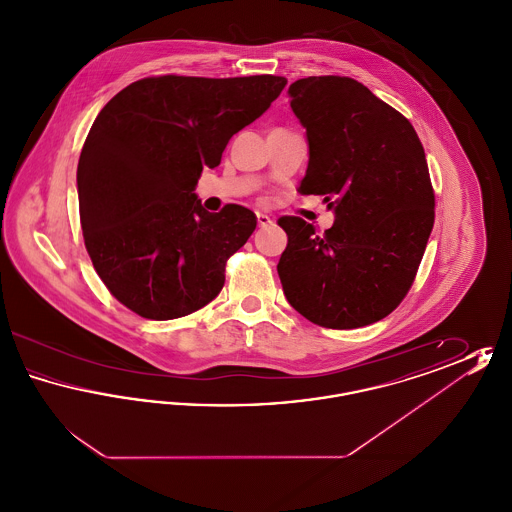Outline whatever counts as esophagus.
Masks as SVG:
<instances>
[{
	"label": "esophagus",
	"mask_w": 512,
	"mask_h": 512,
	"mask_svg": "<svg viewBox=\"0 0 512 512\" xmlns=\"http://www.w3.org/2000/svg\"><path fill=\"white\" fill-rule=\"evenodd\" d=\"M272 220L268 217L267 213H261V211H257V224L259 226H268Z\"/></svg>",
	"instance_id": "1"
}]
</instances>
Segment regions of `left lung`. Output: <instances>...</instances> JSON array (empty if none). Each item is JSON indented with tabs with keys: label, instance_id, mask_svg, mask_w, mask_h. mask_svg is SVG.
Instances as JSON below:
<instances>
[{
	"label": "left lung",
	"instance_id": "1",
	"mask_svg": "<svg viewBox=\"0 0 512 512\" xmlns=\"http://www.w3.org/2000/svg\"><path fill=\"white\" fill-rule=\"evenodd\" d=\"M307 130L301 194L324 195L332 228L282 217L278 276L293 309L324 328L388 317L411 290L434 226V188L413 124L361 82L309 76L290 90Z\"/></svg>",
	"mask_w": 512,
	"mask_h": 512
}]
</instances>
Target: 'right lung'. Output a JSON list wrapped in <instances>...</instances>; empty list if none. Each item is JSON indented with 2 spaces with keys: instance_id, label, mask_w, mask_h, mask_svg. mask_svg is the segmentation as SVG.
Instances as JSON below:
<instances>
[{
  "instance_id": "obj_1",
  "label": "right lung",
  "mask_w": 512,
  "mask_h": 512,
  "mask_svg": "<svg viewBox=\"0 0 512 512\" xmlns=\"http://www.w3.org/2000/svg\"><path fill=\"white\" fill-rule=\"evenodd\" d=\"M286 84L272 74L149 76L99 111L76 171L80 224L99 278L124 307L171 320L219 295L226 261L257 217L234 203L209 213L195 186Z\"/></svg>"
}]
</instances>
